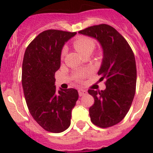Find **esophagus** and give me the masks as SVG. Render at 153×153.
Returning a JSON list of instances; mask_svg holds the SVG:
<instances>
[{
	"label": "esophagus",
	"mask_w": 153,
	"mask_h": 153,
	"mask_svg": "<svg viewBox=\"0 0 153 153\" xmlns=\"http://www.w3.org/2000/svg\"><path fill=\"white\" fill-rule=\"evenodd\" d=\"M78 93H79V96H83V95H85V94H88L87 91L83 90V89H79V90L78 91Z\"/></svg>",
	"instance_id": "esophagus-1"
}]
</instances>
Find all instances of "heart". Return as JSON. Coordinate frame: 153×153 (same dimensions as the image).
I'll return each instance as SVG.
<instances>
[{
	"instance_id": "1",
	"label": "heart",
	"mask_w": 153,
	"mask_h": 153,
	"mask_svg": "<svg viewBox=\"0 0 153 153\" xmlns=\"http://www.w3.org/2000/svg\"><path fill=\"white\" fill-rule=\"evenodd\" d=\"M74 47L76 51L82 56L90 55L95 47V42L93 39L88 36H79L74 41ZM65 53V49H63L62 51V56H64ZM86 75L87 73L84 71L77 72L75 74V79L77 81H81Z\"/></svg>"
}]
</instances>
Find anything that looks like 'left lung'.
Returning <instances> with one entry per match:
<instances>
[{
    "label": "left lung",
    "mask_w": 153,
    "mask_h": 153,
    "mask_svg": "<svg viewBox=\"0 0 153 153\" xmlns=\"http://www.w3.org/2000/svg\"><path fill=\"white\" fill-rule=\"evenodd\" d=\"M79 33L96 39L103 51L98 74L101 80L106 79V88L88 90L94 99L89 108L91 120L102 128L112 127L124 118L133 102L137 81L134 55L124 37L106 24L90 26Z\"/></svg>",
    "instance_id": "8db88e82"
}]
</instances>
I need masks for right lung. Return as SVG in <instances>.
Here are the masks:
<instances>
[{
    "label": "right lung",
    "instance_id": "1",
    "mask_svg": "<svg viewBox=\"0 0 153 153\" xmlns=\"http://www.w3.org/2000/svg\"><path fill=\"white\" fill-rule=\"evenodd\" d=\"M76 33L45 30L26 48L22 62V84L30 114L45 130L60 133L70 126L72 109L79 94L74 88H55L65 42Z\"/></svg>",
    "mask_w": 153,
    "mask_h": 153
}]
</instances>
